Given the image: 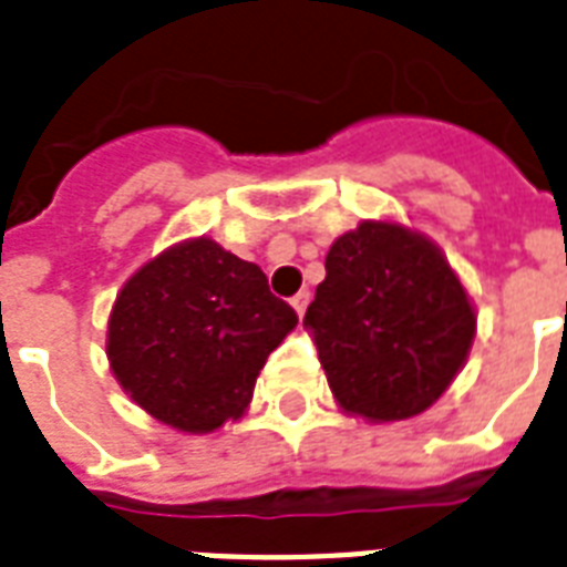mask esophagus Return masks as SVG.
Listing matches in <instances>:
<instances>
[{"mask_svg": "<svg viewBox=\"0 0 567 567\" xmlns=\"http://www.w3.org/2000/svg\"><path fill=\"white\" fill-rule=\"evenodd\" d=\"M307 305H310V292H307V289H301L298 296H292V307H296L298 316H305Z\"/></svg>", "mask_w": 567, "mask_h": 567, "instance_id": "esophagus-1", "label": "esophagus"}]
</instances>
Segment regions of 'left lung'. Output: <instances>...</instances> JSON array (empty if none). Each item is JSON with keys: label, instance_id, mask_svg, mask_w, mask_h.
Returning a JSON list of instances; mask_svg holds the SVG:
<instances>
[{"label": "left lung", "instance_id": "1", "mask_svg": "<svg viewBox=\"0 0 567 567\" xmlns=\"http://www.w3.org/2000/svg\"><path fill=\"white\" fill-rule=\"evenodd\" d=\"M305 324L346 414L390 423L450 388L476 313L437 245L402 224L361 221L331 245Z\"/></svg>", "mask_w": 567, "mask_h": 567}]
</instances>
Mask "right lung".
<instances>
[{
    "label": "right lung",
    "instance_id": "obj_1",
    "mask_svg": "<svg viewBox=\"0 0 567 567\" xmlns=\"http://www.w3.org/2000/svg\"><path fill=\"white\" fill-rule=\"evenodd\" d=\"M296 324L260 266L200 236L126 280L105 354L135 405L177 432L206 434L245 414L262 363Z\"/></svg>",
    "mask_w": 567,
    "mask_h": 567
}]
</instances>
